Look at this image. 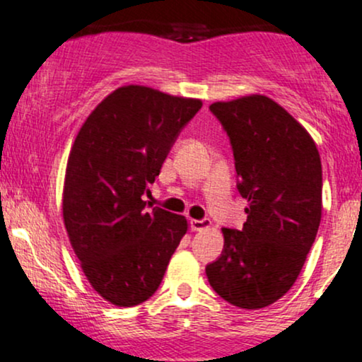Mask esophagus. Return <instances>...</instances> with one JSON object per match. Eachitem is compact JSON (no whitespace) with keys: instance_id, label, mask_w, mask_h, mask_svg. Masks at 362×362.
Segmentation results:
<instances>
[{"instance_id":"1","label":"esophagus","mask_w":362,"mask_h":362,"mask_svg":"<svg viewBox=\"0 0 362 362\" xmlns=\"http://www.w3.org/2000/svg\"><path fill=\"white\" fill-rule=\"evenodd\" d=\"M212 226V222H210V218H202V221H197V218H192L189 221V227H192V230H205L209 229V227Z\"/></svg>"}]
</instances>
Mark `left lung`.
I'll return each instance as SVG.
<instances>
[{"label": "left lung", "mask_w": 362, "mask_h": 362, "mask_svg": "<svg viewBox=\"0 0 362 362\" xmlns=\"http://www.w3.org/2000/svg\"><path fill=\"white\" fill-rule=\"evenodd\" d=\"M209 109L229 136L247 218L241 230L222 229L224 250L206 265V277L227 303L259 310L291 289L315 243L322 160L306 129L269 97Z\"/></svg>", "instance_id": "8db88e82"}]
</instances>
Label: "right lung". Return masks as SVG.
Returning <instances> with one entry per match:
<instances>
[{
  "instance_id": "right-lung-1",
  "label": "right lung",
  "mask_w": 362,
  "mask_h": 362,
  "mask_svg": "<svg viewBox=\"0 0 362 362\" xmlns=\"http://www.w3.org/2000/svg\"><path fill=\"white\" fill-rule=\"evenodd\" d=\"M200 109L197 99L128 85L105 97L75 138L64 226L90 286L116 306L153 296L188 230L182 215L150 209L144 194Z\"/></svg>"
}]
</instances>
